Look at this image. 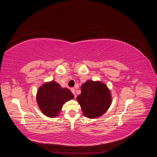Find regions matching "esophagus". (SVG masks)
<instances>
[{
    "mask_svg": "<svg viewBox=\"0 0 157 157\" xmlns=\"http://www.w3.org/2000/svg\"><path fill=\"white\" fill-rule=\"evenodd\" d=\"M71 92H72V93L75 95V98H77V95H76L75 94V89L74 88H71Z\"/></svg>",
    "mask_w": 157,
    "mask_h": 157,
    "instance_id": "1",
    "label": "esophagus"
}]
</instances>
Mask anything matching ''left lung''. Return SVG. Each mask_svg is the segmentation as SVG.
<instances>
[{
	"label": "left lung",
	"mask_w": 157,
	"mask_h": 157,
	"mask_svg": "<svg viewBox=\"0 0 157 157\" xmlns=\"http://www.w3.org/2000/svg\"><path fill=\"white\" fill-rule=\"evenodd\" d=\"M81 94L77 100L83 115L89 118H96L103 115L112 102L110 90L101 81L88 80L81 86Z\"/></svg>",
	"instance_id": "8db88e82"
}]
</instances>
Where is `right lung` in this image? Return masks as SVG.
Returning a JSON list of instances; mask_svg holds the SVG:
<instances>
[{
    "instance_id": "obj_1",
    "label": "right lung",
    "mask_w": 157,
    "mask_h": 157,
    "mask_svg": "<svg viewBox=\"0 0 157 157\" xmlns=\"http://www.w3.org/2000/svg\"><path fill=\"white\" fill-rule=\"evenodd\" d=\"M74 99L67 88H62L54 80L44 83L37 90L36 99L40 110L44 115L55 118L59 115L63 104Z\"/></svg>"
}]
</instances>
